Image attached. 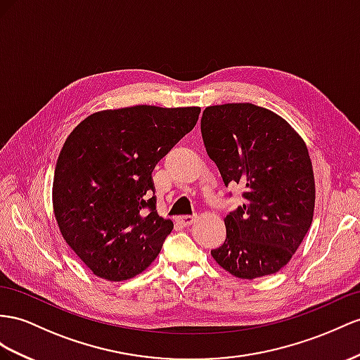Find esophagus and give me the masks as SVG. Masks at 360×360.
<instances>
[{
    "label": "esophagus",
    "instance_id": "obj_1",
    "mask_svg": "<svg viewBox=\"0 0 360 360\" xmlns=\"http://www.w3.org/2000/svg\"><path fill=\"white\" fill-rule=\"evenodd\" d=\"M195 220H196V216H181V217H178V222L184 226L191 225L193 222H195Z\"/></svg>",
    "mask_w": 360,
    "mask_h": 360
}]
</instances>
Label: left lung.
<instances>
[{
	"instance_id": "1",
	"label": "left lung",
	"mask_w": 360,
	"mask_h": 360,
	"mask_svg": "<svg viewBox=\"0 0 360 360\" xmlns=\"http://www.w3.org/2000/svg\"><path fill=\"white\" fill-rule=\"evenodd\" d=\"M200 132L225 186L245 188V204L224 219L226 238L211 255L242 280L278 272L313 220L315 176L306 143L284 118L252 103L205 108Z\"/></svg>"
}]
</instances>
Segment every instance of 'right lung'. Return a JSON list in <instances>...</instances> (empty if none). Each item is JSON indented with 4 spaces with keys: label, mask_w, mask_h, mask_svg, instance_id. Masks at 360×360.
<instances>
[{
    "label": "right lung",
    "mask_w": 360,
    "mask_h": 360,
    "mask_svg": "<svg viewBox=\"0 0 360 360\" xmlns=\"http://www.w3.org/2000/svg\"><path fill=\"white\" fill-rule=\"evenodd\" d=\"M199 114L198 106L105 109L68 135L54 170V217L94 275L129 280L158 257L173 222L156 213L152 172Z\"/></svg>",
    "instance_id": "1"
}]
</instances>
